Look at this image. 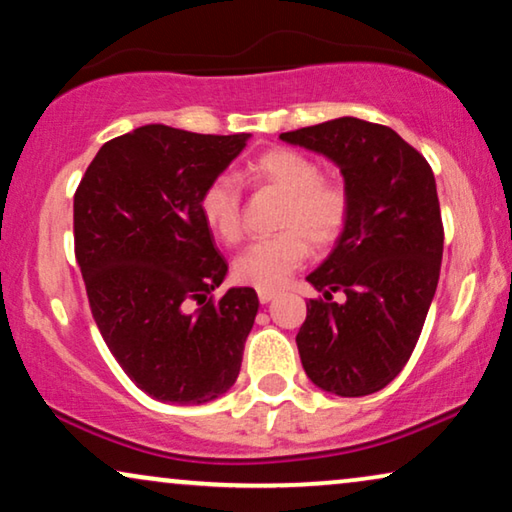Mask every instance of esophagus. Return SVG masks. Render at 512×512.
<instances>
[{"label":"esophagus","mask_w":512,"mask_h":512,"mask_svg":"<svg viewBox=\"0 0 512 512\" xmlns=\"http://www.w3.org/2000/svg\"><path fill=\"white\" fill-rule=\"evenodd\" d=\"M257 297H260L262 304H269L271 299L276 297V290H260V292H257Z\"/></svg>","instance_id":"1"}]
</instances>
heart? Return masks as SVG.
<instances>
[{
    "mask_svg": "<svg viewBox=\"0 0 512 512\" xmlns=\"http://www.w3.org/2000/svg\"><path fill=\"white\" fill-rule=\"evenodd\" d=\"M250 180L285 194V206L274 236L250 243L234 260L236 281L257 290H278L309 257V241L330 248L344 234L351 215V194L344 182L320 177V166L297 149L274 147L257 156L248 168ZM201 217L224 243L243 234L241 185L222 173L203 189Z\"/></svg>",
    "mask_w": 512,
    "mask_h": 512,
    "instance_id": "heart-1",
    "label": "heart"
}]
</instances>
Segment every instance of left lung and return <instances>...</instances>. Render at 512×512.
I'll use <instances>...</instances> for the list:
<instances>
[{"label":"left lung","instance_id":"1","mask_svg":"<svg viewBox=\"0 0 512 512\" xmlns=\"http://www.w3.org/2000/svg\"><path fill=\"white\" fill-rule=\"evenodd\" d=\"M342 170L351 215L330 257L306 276L323 297L306 302L297 332L304 372L342 398L377 393L419 342L440 278L442 229L433 170L393 128L356 117L281 133ZM332 291H344L337 305Z\"/></svg>","mask_w":512,"mask_h":512}]
</instances>
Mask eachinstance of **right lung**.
Returning <instances> with one entry per match:
<instances>
[{"instance_id": "add662e5", "label": "right lung", "mask_w": 512, "mask_h": 512, "mask_svg": "<svg viewBox=\"0 0 512 512\" xmlns=\"http://www.w3.org/2000/svg\"><path fill=\"white\" fill-rule=\"evenodd\" d=\"M248 138L140 126L100 147L74 194V255L95 325L161 403H208L241 372L260 299L252 288L213 297L229 267L199 201Z\"/></svg>"}]
</instances>
